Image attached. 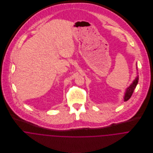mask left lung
Returning <instances> with one entry per match:
<instances>
[{"label": "left lung", "mask_w": 153, "mask_h": 153, "mask_svg": "<svg viewBox=\"0 0 153 153\" xmlns=\"http://www.w3.org/2000/svg\"><path fill=\"white\" fill-rule=\"evenodd\" d=\"M138 76L137 75V76L136 77L135 80L133 81V82L132 83L131 85L126 90V92L125 94V96H124V101H128L131 98V96H132V95L134 92V91L135 88H136V86L138 84Z\"/></svg>", "instance_id": "obj_1"}]
</instances>
